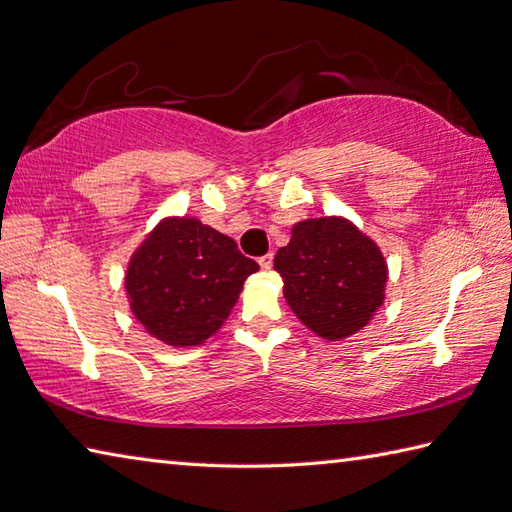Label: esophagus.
<instances>
[{
    "label": "esophagus",
    "instance_id": "34e87169",
    "mask_svg": "<svg viewBox=\"0 0 512 512\" xmlns=\"http://www.w3.org/2000/svg\"><path fill=\"white\" fill-rule=\"evenodd\" d=\"M257 262H259V266H262V270H270V268H273V253L262 255L257 259Z\"/></svg>",
    "mask_w": 512,
    "mask_h": 512
}]
</instances>
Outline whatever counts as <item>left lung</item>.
<instances>
[{
    "label": "left lung",
    "instance_id": "1",
    "mask_svg": "<svg viewBox=\"0 0 512 512\" xmlns=\"http://www.w3.org/2000/svg\"><path fill=\"white\" fill-rule=\"evenodd\" d=\"M275 270L284 295L312 332L339 341L365 328L385 299L387 266L372 239L339 217H319L292 228Z\"/></svg>",
    "mask_w": 512,
    "mask_h": 512
}]
</instances>
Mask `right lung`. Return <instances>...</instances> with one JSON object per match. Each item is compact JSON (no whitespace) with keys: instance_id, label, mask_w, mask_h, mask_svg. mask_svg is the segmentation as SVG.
Returning a JSON list of instances; mask_svg holds the SVG:
<instances>
[{"instance_id":"1","label":"right lung","mask_w":512,"mask_h":512,"mask_svg":"<svg viewBox=\"0 0 512 512\" xmlns=\"http://www.w3.org/2000/svg\"><path fill=\"white\" fill-rule=\"evenodd\" d=\"M259 266L231 237L187 217L162 222L136 250L127 295L136 319L169 345H200L220 328Z\"/></svg>"}]
</instances>
